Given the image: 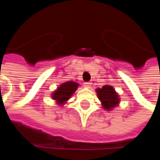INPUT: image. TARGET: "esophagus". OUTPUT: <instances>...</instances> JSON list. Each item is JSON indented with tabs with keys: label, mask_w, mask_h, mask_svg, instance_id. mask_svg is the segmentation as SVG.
I'll use <instances>...</instances> for the list:
<instances>
[{
	"label": "esophagus",
	"mask_w": 160,
	"mask_h": 160,
	"mask_svg": "<svg viewBox=\"0 0 160 160\" xmlns=\"http://www.w3.org/2000/svg\"><path fill=\"white\" fill-rule=\"evenodd\" d=\"M92 86V82H85L84 83V87L87 88H90Z\"/></svg>",
	"instance_id": "esophagus-1"
}]
</instances>
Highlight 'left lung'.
Here are the masks:
<instances>
[{"label": "left lung", "instance_id": "8db88e82", "mask_svg": "<svg viewBox=\"0 0 160 160\" xmlns=\"http://www.w3.org/2000/svg\"><path fill=\"white\" fill-rule=\"evenodd\" d=\"M96 92L98 94V98L101 101L105 109L111 110L112 108H113L119 104V96L111 86H104L102 88H98Z\"/></svg>", "mask_w": 160, "mask_h": 160}]
</instances>
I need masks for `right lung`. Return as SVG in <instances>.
<instances>
[{"mask_svg":"<svg viewBox=\"0 0 160 160\" xmlns=\"http://www.w3.org/2000/svg\"><path fill=\"white\" fill-rule=\"evenodd\" d=\"M78 87H79V85L76 82H73V81L65 82L62 85H61L60 88H58L56 91L53 92L52 98L55 99L60 105H62L68 99H70V97L72 96V93L76 91Z\"/></svg>","mask_w":160,"mask_h":160,"instance_id":"right-lung-1","label":"right lung"}]
</instances>
